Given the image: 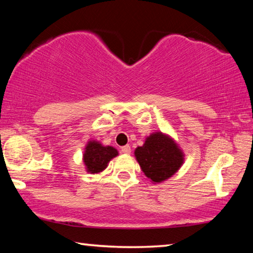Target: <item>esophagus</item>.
I'll list each match as a JSON object with an SVG mask.
<instances>
[{
	"mask_svg": "<svg viewBox=\"0 0 253 253\" xmlns=\"http://www.w3.org/2000/svg\"><path fill=\"white\" fill-rule=\"evenodd\" d=\"M122 153L129 154L130 153V146H129V145H125V146H123L122 147Z\"/></svg>",
	"mask_w": 253,
	"mask_h": 253,
	"instance_id": "obj_1",
	"label": "esophagus"
}]
</instances>
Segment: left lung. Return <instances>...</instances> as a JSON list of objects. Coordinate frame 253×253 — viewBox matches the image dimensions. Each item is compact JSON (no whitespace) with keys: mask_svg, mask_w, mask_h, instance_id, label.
Returning <instances> with one entry per match:
<instances>
[{"mask_svg":"<svg viewBox=\"0 0 253 253\" xmlns=\"http://www.w3.org/2000/svg\"><path fill=\"white\" fill-rule=\"evenodd\" d=\"M140 169L154 183L172 177L184 163V154L169 135L156 131L149 135L143 146L135 149Z\"/></svg>","mask_w":253,"mask_h":253,"instance_id":"8db88e82","label":"left lung"}]
</instances>
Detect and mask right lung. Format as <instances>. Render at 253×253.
<instances>
[{
	"label": "right lung",
	"mask_w": 253,
	"mask_h": 253,
	"mask_svg": "<svg viewBox=\"0 0 253 253\" xmlns=\"http://www.w3.org/2000/svg\"><path fill=\"white\" fill-rule=\"evenodd\" d=\"M118 155V151L113 146H102L97 140H89L84 153L85 169L90 174H98L104 170L110 160Z\"/></svg>",
	"instance_id": "1"
}]
</instances>
